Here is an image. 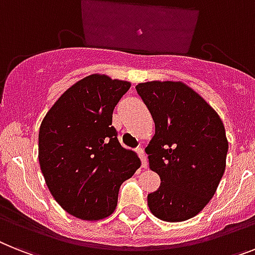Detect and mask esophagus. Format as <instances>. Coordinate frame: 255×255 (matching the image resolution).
<instances>
[{
    "mask_svg": "<svg viewBox=\"0 0 255 255\" xmlns=\"http://www.w3.org/2000/svg\"><path fill=\"white\" fill-rule=\"evenodd\" d=\"M136 153H138L140 157V161H142V168H146L147 167V157H146V153H144V150H143L142 147H138V148H136Z\"/></svg>",
    "mask_w": 255,
    "mask_h": 255,
    "instance_id": "esophagus-1",
    "label": "esophagus"
}]
</instances>
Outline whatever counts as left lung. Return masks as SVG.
Wrapping results in <instances>:
<instances>
[{"instance_id":"8db88e82","label":"left lung","mask_w":255,"mask_h":255,"mask_svg":"<svg viewBox=\"0 0 255 255\" xmlns=\"http://www.w3.org/2000/svg\"><path fill=\"white\" fill-rule=\"evenodd\" d=\"M155 123L147 146L160 188L147 195L164 222H184L214 197L226 169L228 140L218 113L181 82H147L135 87Z\"/></svg>"}]
</instances>
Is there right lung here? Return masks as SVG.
<instances>
[{
  "label": "right lung",
  "mask_w": 255,
  "mask_h": 255,
  "mask_svg": "<svg viewBox=\"0 0 255 255\" xmlns=\"http://www.w3.org/2000/svg\"><path fill=\"white\" fill-rule=\"evenodd\" d=\"M129 82L92 74L64 92L39 130V163L47 186L65 211L99 220L115 211L120 186L139 168L112 126L113 109Z\"/></svg>",
  "instance_id": "1"
}]
</instances>
